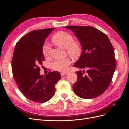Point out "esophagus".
I'll return each instance as SVG.
<instances>
[{"instance_id": "1", "label": "esophagus", "mask_w": 129, "mask_h": 129, "mask_svg": "<svg viewBox=\"0 0 129 129\" xmlns=\"http://www.w3.org/2000/svg\"><path fill=\"white\" fill-rule=\"evenodd\" d=\"M67 73H66V72H62V73H61V75L62 76H65L66 75H67Z\"/></svg>"}]
</instances>
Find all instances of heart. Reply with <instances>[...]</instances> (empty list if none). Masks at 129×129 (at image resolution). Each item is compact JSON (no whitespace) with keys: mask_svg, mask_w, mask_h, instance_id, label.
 <instances>
[{"mask_svg":"<svg viewBox=\"0 0 129 129\" xmlns=\"http://www.w3.org/2000/svg\"><path fill=\"white\" fill-rule=\"evenodd\" d=\"M52 41L56 45L67 49V52L70 55L76 57L80 52V46L77 42H74L73 37L67 32L61 31L56 33L52 38ZM52 48L49 45L46 44L43 47L42 52L45 57H48L50 56ZM71 64V60L68 58L57 59L52 63V68L57 71L64 72L67 70V67Z\"/></svg>","mask_w":129,"mask_h":129,"instance_id":"heart-1","label":"heart"}]
</instances>
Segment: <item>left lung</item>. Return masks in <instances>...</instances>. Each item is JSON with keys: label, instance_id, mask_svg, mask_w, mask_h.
I'll return each mask as SVG.
<instances>
[{"label": "left lung", "instance_id": "obj_1", "mask_svg": "<svg viewBox=\"0 0 129 129\" xmlns=\"http://www.w3.org/2000/svg\"><path fill=\"white\" fill-rule=\"evenodd\" d=\"M79 39L82 52L74 65L87 69L76 72L77 80L74 92L81 98L90 99L102 95L108 88L116 68L113 46L106 34L92 26H68Z\"/></svg>", "mask_w": 129, "mask_h": 129}]
</instances>
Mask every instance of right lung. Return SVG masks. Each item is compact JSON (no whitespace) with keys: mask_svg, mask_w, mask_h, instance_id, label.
Listing matches in <instances>:
<instances>
[{"mask_svg":"<svg viewBox=\"0 0 129 129\" xmlns=\"http://www.w3.org/2000/svg\"><path fill=\"white\" fill-rule=\"evenodd\" d=\"M55 29L31 31L18 41L14 49L11 63L14 79L24 96L36 103L51 99L55 92V85L61 79L56 71L41 75L39 67L45 60L42 49L46 39Z\"/></svg>","mask_w":129,"mask_h":129,"instance_id":"right-lung-1","label":"right lung"}]
</instances>
